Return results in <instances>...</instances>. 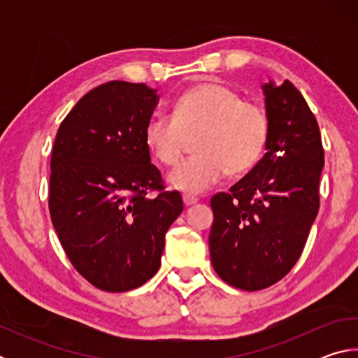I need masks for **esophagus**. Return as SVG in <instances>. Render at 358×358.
Returning a JSON list of instances; mask_svg holds the SVG:
<instances>
[{"label":"esophagus","instance_id":"esophagus-1","mask_svg":"<svg viewBox=\"0 0 358 358\" xmlns=\"http://www.w3.org/2000/svg\"><path fill=\"white\" fill-rule=\"evenodd\" d=\"M183 202H185L186 207H191V205L197 203V199L192 197V196H183Z\"/></svg>","mask_w":358,"mask_h":358}]
</instances>
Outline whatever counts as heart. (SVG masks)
<instances>
[{
  "label": "heart",
  "mask_w": 358,
  "mask_h": 358,
  "mask_svg": "<svg viewBox=\"0 0 358 358\" xmlns=\"http://www.w3.org/2000/svg\"><path fill=\"white\" fill-rule=\"evenodd\" d=\"M197 132V155L169 175V185L185 194H202L226 172L238 175L256 166L268 141V117L259 104L243 101L224 85L201 83L180 96L173 117L153 115L145 124L143 141L159 164L172 167L186 137Z\"/></svg>",
  "instance_id": "obj_1"
}]
</instances>
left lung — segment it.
Here are the masks:
<instances>
[{"instance_id":"8db88e82","label":"left lung","mask_w":358,"mask_h":358,"mask_svg":"<svg viewBox=\"0 0 358 358\" xmlns=\"http://www.w3.org/2000/svg\"><path fill=\"white\" fill-rule=\"evenodd\" d=\"M268 117L265 155L229 192L211 197L208 245L222 281L243 290L270 287L301 256L319 211L324 148L319 124L289 80L262 85Z\"/></svg>"}]
</instances>
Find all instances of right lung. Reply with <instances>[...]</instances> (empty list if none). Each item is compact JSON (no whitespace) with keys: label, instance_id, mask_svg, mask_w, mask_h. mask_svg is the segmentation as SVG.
Instances as JSON below:
<instances>
[{"label":"right lung","instance_id":"add662e5","mask_svg":"<svg viewBox=\"0 0 358 358\" xmlns=\"http://www.w3.org/2000/svg\"><path fill=\"white\" fill-rule=\"evenodd\" d=\"M156 93L145 83L101 85L68 113L53 143V227L78 273L106 292L136 289L159 270L166 232L183 211L143 141Z\"/></svg>","mask_w":358,"mask_h":358}]
</instances>
